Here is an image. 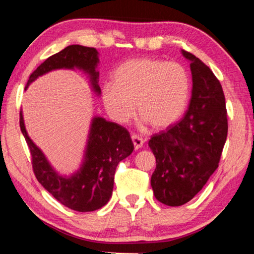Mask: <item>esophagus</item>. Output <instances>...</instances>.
Instances as JSON below:
<instances>
[{"label": "esophagus", "mask_w": 254, "mask_h": 254, "mask_svg": "<svg viewBox=\"0 0 254 254\" xmlns=\"http://www.w3.org/2000/svg\"><path fill=\"white\" fill-rule=\"evenodd\" d=\"M131 137H132V141H133V144H134L135 150L140 149L141 147H142L143 143H144V140L142 139V137L136 135V134H133Z\"/></svg>", "instance_id": "1"}]
</instances>
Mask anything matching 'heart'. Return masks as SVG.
Wrapping results in <instances>:
<instances>
[{"label":"heart","instance_id":"b5f03b06","mask_svg":"<svg viewBox=\"0 0 254 254\" xmlns=\"http://www.w3.org/2000/svg\"><path fill=\"white\" fill-rule=\"evenodd\" d=\"M189 94L190 78L186 68L179 63L153 58L127 60L114 71L113 84L102 88L103 103L112 119L127 123L136 109L142 122L156 130L178 121Z\"/></svg>","mask_w":254,"mask_h":254}]
</instances>
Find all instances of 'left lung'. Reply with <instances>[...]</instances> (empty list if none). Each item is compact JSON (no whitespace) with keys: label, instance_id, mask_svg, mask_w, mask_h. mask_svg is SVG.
I'll return each instance as SVG.
<instances>
[{"label":"left lung","instance_id":"left-lung-1","mask_svg":"<svg viewBox=\"0 0 254 254\" xmlns=\"http://www.w3.org/2000/svg\"><path fill=\"white\" fill-rule=\"evenodd\" d=\"M192 91L188 110L178 123L154 134L149 147L156 157L151 187L156 198L182 206L194 198L217 169L227 136L225 96L208 66L188 51Z\"/></svg>","mask_w":254,"mask_h":254}]
</instances>
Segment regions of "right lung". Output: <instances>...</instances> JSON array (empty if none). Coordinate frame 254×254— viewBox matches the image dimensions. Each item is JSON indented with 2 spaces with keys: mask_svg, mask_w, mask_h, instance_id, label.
I'll use <instances>...</instances> for the list:
<instances>
[{
  "mask_svg": "<svg viewBox=\"0 0 254 254\" xmlns=\"http://www.w3.org/2000/svg\"><path fill=\"white\" fill-rule=\"evenodd\" d=\"M97 64L98 53L95 48L68 46L46 59L30 75L25 88L38 77L51 70L77 68L89 76L94 92L100 95ZM20 127L31 153L33 173L38 182L63 205L77 212H93L107 204L113 191L114 174L119 162L130 156L134 149L126 127L95 117L92 120L83 163L79 170L66 177L56 173L45 154L29 137L22 111L20 112Z\"/></svg>",
  "mask_w": 254,
  "mask_h": 254,
  "instance_id": "right-lung-1",
  "label": "right lung"
}]
</instances>
